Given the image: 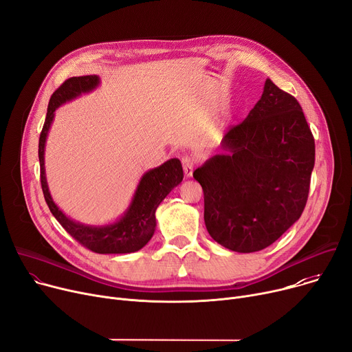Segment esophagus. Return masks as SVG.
Listing matches in <instances>:
<instances>
[{"mask_svg":"<svg viewBox=\"0 0 352 352\" xmlns=\"http://www.w3.org/2000/svg\"><path fill=\"white\" fill-rule=\"evenodd\" d=\"M181 162H182V168H184L185 175L191 177L192 173H194V168H195V160L190 155H184L181 158Z\"/></svg>","mask_w":352,"mask_h":352,"instance_id":"34e87169","label":"esophagus"}]
</instances>
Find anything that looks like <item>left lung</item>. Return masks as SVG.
Here are the masks:
<instances>
[{
  "label": "left lung",
  "instance_id": "obj_1",
  "mask_svg": "<svg viewBox=\"0 0 352 352\" xmlns=\"http://www.w3.org/2000/svg\"><path fill=\"white\" fill-rule=\"evenodd\" d=\"M222 154L194 171L205 226L239 253L262 250L301 217L314 168V137L301 106L266 80L261 100L222 138Z\"/></svg>",
  "mask_w": 352,
  "mask_h": 352
}]
</instances>
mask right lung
<instances>
[{
	"instance_id": "right-lung-1",
	"label": "right lung",
	"mask_w": 352,
	"mask_h": 352,
	"mask_svg": "<svg viewBox=\"0 0 352 352\" xmlns=\"http://www.w3.org/2000/svg\"><path fill=\"white\" fill-rule=\"evenodd\" d=\"M99 82L96 75L69 78L51 96L39 137L38 157L41 164V185L52 215L82 246L95 253H131L146 246L153 238L155 230V209L184 178L182 166L178 158H171L161 164L160 167L147 171L140 179L133 201L124 215L117 222L104 226L83 225L69 219L54 202L45 177V142L55 110L60 104L80 96L82 93L96 89Z\"/></svg>"
}]
</instances>
